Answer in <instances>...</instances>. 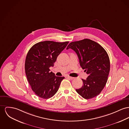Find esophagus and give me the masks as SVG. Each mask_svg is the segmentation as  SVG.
I'll return each instance as SVG.
<instances>
[{
	"label": "esophagus",
	"instance_id": "1",
	"mask_svg": "<svg viewBox=\"0 0 129 129\" xmlns=\"http://www.w3.org/2000/svg\"><path fill=\"white\" fill-rule=\"evenodd\" d=\"M67 78H69V79H71V80H72V79H74V77H70V76H67Z\"/></svg>",
	"mask_w": 129,
	"mask_h": 129
}]
</instances>
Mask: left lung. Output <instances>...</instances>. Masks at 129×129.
Wrapping results in <instances>:
<instances>
[{"mask_svg":"<svg viewBox=\"0 0 129 129\" xmlns=\"http://www.w3.org/2000/svg\"><path fill=\"white\" fill-rule=\"evenodd\" d=\"M69 48L76 53L81 67L88 75L86 80L82 79L83 86L76 91L86 99L96 97L106 85L110 70L107 52L99 44L87 39L71 42L67 49Z\"/></svg>","mask_w":129,"mask_h":129,"instance_id":"1","label":"left lung"}]
</instances>
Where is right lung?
Masks as SVG:
<instances>
[{
	"label": "right lung",
	"instance_id": "add662e5",
	"mask_svg": "<svg viewBox=\"0 0 129 129\" xmlns=\"http://www.w3.org/2000/svg\"><path fill=\"white\" fill-rule=\"evenodd\" d=\"M69 42L63 43L44 41L34 44L29 50L25 62L28 81L38 96L48 99L58 90L64 77H58L50 72L59 54Z\"/></svg>",
	"mask_w": 129,
	"mask_h": 129
}]
</instances>
